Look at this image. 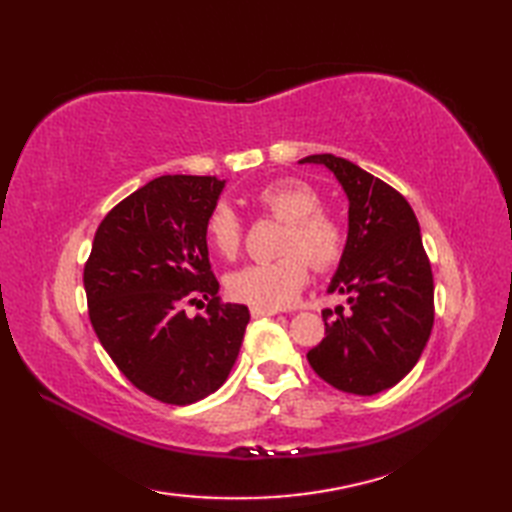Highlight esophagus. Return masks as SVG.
I'll return each mask as SVG.
<instances>
[{
    "instance_id": "obj_1",
    "label": "esophagus",
    "mask_w": 512,
    "mask_h": 512,
    "mask_svg": "<svg viewBox=\"0 0 512 512\" xmlns=\"http://www.w3.org/2000/svg\"><path fill=\"white\" fill-rule=\"evenodd\" d=\"M250 314H253L255 319H262V317H275V314H279V310H275V308H259V306H253V308H250Z\"/></svg>"
}]
</instances>
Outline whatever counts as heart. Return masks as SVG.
Returning <instances> with one entry per match:
<instances>
[{"mask_svg":"<svg viewBox=\"0 0 512 512\" xmlns=\"http://www.w3.org/2000/svg\"><path fill=\"white\" fill-rule=\"evenodd\" d=\"M259 211L284 222L273 262H259L226 277L228 295L259 308H286L310 279V264L330 270L339 264L345 231L339 217L321 209V193L299 178H279L259 187L250 198ZM242 222L231 206L220 202L206 215L204 237L215 255L235 259L242 248Z\"/></svg>","mask_w":512,"mask_h":512,"instance_id":"1","label":"heart"}]
</instances>
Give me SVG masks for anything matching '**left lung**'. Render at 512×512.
<instances>
[{"label":"left lung","instance_id":"left-lung-1","mask_svg":"<svg viewBox=\"0 0 512 512\" xmlns=\"http://www.w3.org/2000/svg\"><path fill=\"white\" fill-rule=\"evenodd\" d=\"M301 165H323L343 187L347 242L328 292L347 295L350 314L323 310L325 339L308 352L325 383L374 396L405 378L433 328V275L416 213L402 195L354 162L314 154Z\"/></svg>","mask_w":512,"mask_h":512}]
</instances>
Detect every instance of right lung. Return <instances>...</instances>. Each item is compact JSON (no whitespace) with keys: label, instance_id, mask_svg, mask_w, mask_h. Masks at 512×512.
<instances>
[{"label":"right lung","instance_id":"right-lung-1","mask_svg":"<svg viewBox=\"0 0 512 512\" xmlns=\"http://www.w3.org/2000/svg\"><path fill=\"white\" fill-rule=\"evenodd\" d=\"M226 180L160 176L105 215L83 270L90 321L123 376L167 405H191L224 385L250 312L220 303L204 237ZM204 296V318L184 302Z\"/></svg>","mask_w":512,"mask_h":512}]
</instances>
